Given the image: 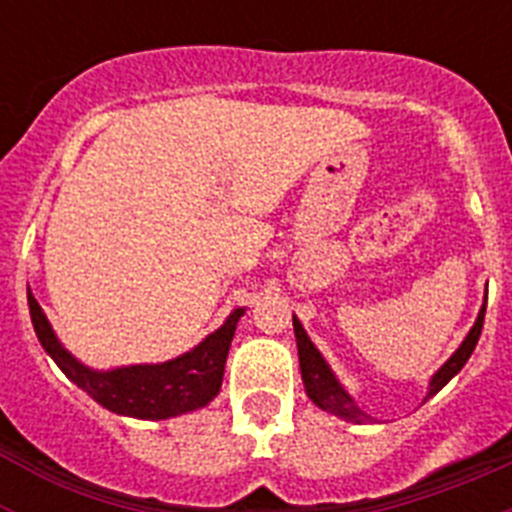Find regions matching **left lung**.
Segmentation results:
<instances>
[{
  "mask_svg": "<svg viewBox=\"0 0 512 512\" xmlns=\"http://www.w3.org/2000/svg\"><path fill=\"white\" fill-rule=\"evenodd\" d=\"M485 310H487V305H482L477 323L472 325L469 336L464 338V343L456 348V354L451 356V359L446 361L441 369H438L436 377L431 379V390H428V397L436 395L443 384L449 382L454 374H459L461 366L469 361V356H472L474 346H477V341H479V333H482V325H485ZM292 323H295V338H297V351H300L302 382H305L307 397H310V400L315 402L318 408L328 410V413L341 415V418L354 420V423H366V420H369V415H366L364 410L356 408L354 400H351V397H348V392L343 390L341 384H338V379L333 377V372L328 369V364H325V359L320 356L318 348L312 346V341L307 338V333H305V328L300 325V320L292 318Z\"/></svg>",
  "mask_w": 512,
  "mask_h": 512,
  "instance_id": "8db88e82",
  "label": "left lung"
}]
</instances>
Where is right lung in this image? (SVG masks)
Masks as SVG:
<instances>
[{
	"instance_id": "1",
	"label": "right lung",
	"mask_w": 512,
	"mask_h": 512,
	"mask_svg": "<svg viewBox=\"0 0 512 512\" xmlns=\"http://www.w3.org/2000/svg\"><path fill=\"white\" fill-rule=\"evenodd\" d=\"M27 305H30V318H33L38 341L61 366V372L107 410L140 420H164L205 408L220 392L230 341L243 315V310H235L212 336H207L200 346L179 359L164 361V364L122 366L112 372H92L56 341L51 323L30 289H27Z\"/></svg>"
}]
</instances>
